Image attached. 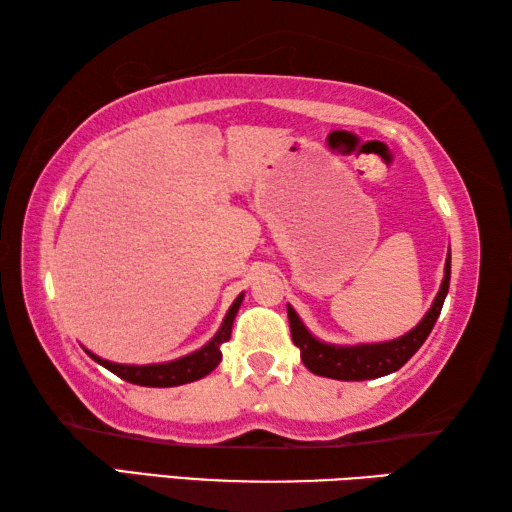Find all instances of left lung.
<instances>
[{
	"mask_svg": "<svg viewBox=\"0 0 512 512\" xmlns=\"http://www.w3.org/2000/svg\"><path fill=\"white\" fill-rule=\"evenodd\" d=\"M449 277H452V250L447 253L445 259V275L440 282V289L433 298L427 314L409 332L397 336L391 341H379V343H327L320 341L302 323L298 311L291 305H287L289 325H291V339L300 350V359L305 363L307 370L314 372L318 377H329L339 381H363V379H377L386 377L391 372L400 370L406 361H409L415 352L420 350V345L427 341L433 325L440 316L443 302L449 291Z\"/></svg>",
	"mask_w": 512,
	"mask_h": 512,
	"instance_id": "8db88e82",
	"label": "left lung"
}]
</instances>
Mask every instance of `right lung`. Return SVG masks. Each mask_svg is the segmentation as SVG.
<instances>
[{"label": "right lung", "instance_id": "1", "mask_svg": "<svg viewBox=\"0 0 512 512\" xmlns=\"http://www.w3.org/2000/svg\"><path fill=\"white\" fill-rule=\"evenodd\" d=\"M246 293H239L232 302L228 314H225L221 327L216 329V334L207 341L203 348H198L194 352L185 354V357L171 359V361H162V363H144V366H137V363H115L108 359H101L99 354H94L90 350H85L90 357L99 363V366L108 368L110 372H115L117 377L124 381H131V384L137 386H149V388H171V386H183L189 384V381L203 379L205 375L219 366L223 354H221V345L230 341L232 334V323H235V316L244 302Z\"/></svg>", "mask_w": 512, "mask_h": 512}]
</instances>
